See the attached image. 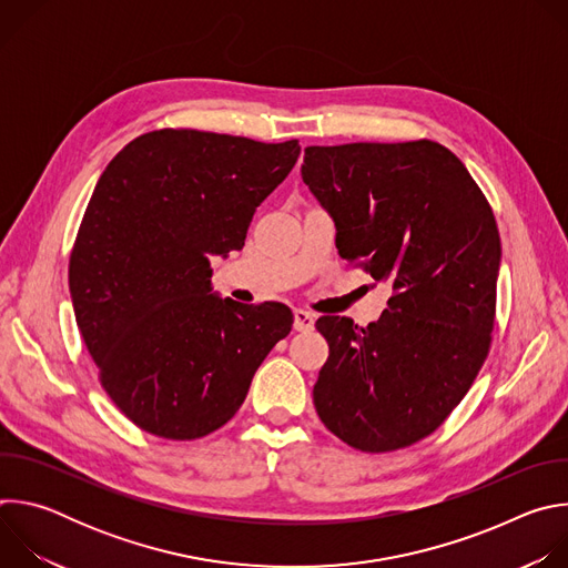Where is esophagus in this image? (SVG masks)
Masks as SVG:
<instances>
[{"mask_svg": "<svg viewBox=\"0 0 568 568\" xmlns=\"http://www.w3.org/2000/svg\"><path fill=\"white\" fill-rule=\"evenodd\" d=\"M314 328V314L305 312V310H296L294 312V331L298 333H307Z\"/></svg>", "mask_w": 568, "mask_h": 568, "instance_id": "obj_1", "label": "esophagus"}]
</instances>
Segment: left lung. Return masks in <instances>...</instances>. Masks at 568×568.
Masks as SVG:
<instances>
[{"mask_svg":"<svg viewBox=\"0 0 568 568\" xmlns=\"http://www.w3.org/2000/svg\"><path fill=\"white\" fill-rule=\"evenodd\" d=\"M301 178L328 209L337 250L375 281L388 310L366 328L321 316L331 346L312 397L346 445L379 454L434 434L488 357L501 240L495 213L445 145H307Z\"/></svg>","mask_w":568,"mask_h":568,"instance_id":"left-lung-1","label":"left lung"}]
</instances>
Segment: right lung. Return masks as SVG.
Returning a JSON list of instances; mask_svg holds the SVG:
<instances>
[{
    "label": "right lung",
    "mask_w": 568,
    "mask_h": 568,
    "mask_svg": "<svg viewBox=\"0 0 568 568\" xmlns=\"http://www.w3.org/2000/svg\"><path fill=\"white\" fill-rule=\"evenodd\" d=\"M298 154L296 139L166 128L130 141L103 171L69 290L99 379L139 429L169 440L220 429L290 335L285 305L220 298L209 258L242 250L256 206Z\"/></svg>",
    "instance_id": "add662e5"
}]
</instances>
